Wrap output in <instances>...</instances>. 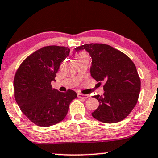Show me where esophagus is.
Returning a JSON list of instances; mask_svg holds the SVG:
<instances>
[{
  "label": "esophagus",
  "instance_id": "esophagus-1",
  "mask_svg": "<svg viewBox=\"0 0 158 158\" xmlns=\"http://www.w3.org/2000/svg\"><path fill=\"white\" fill-rule=\"evenodd\" d=\"M77 97H79V98H83V99H86L89 97V95L87 94H81V93H77Z\"/></svg>",
  "mask_w": 158,
  "mask_h": 158
}]
</instances>
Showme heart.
Returning a JSON list of instances; mask_svg holds the SVG:
<instances>
[{
  "instance_id": "obj_1",
  "label": "heart",
  "mask_w": 158,
  "mask_h": 158,
  "mask_svg": "<svg viewBox=\"0 0 158 158\" xmlns=\"http://www.w3.org/2000/svg\"><path fill=\"white\" fill-rule=\"evenodd\" d=\"M89 58L88 56H87V54L85 53V52H79V53L76 56V60H77H77L81 59V58Z\"/></svg>"
}]
</instances>
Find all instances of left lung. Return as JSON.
<instances>
[{
    "label": "left lung",
    "instance_id": "8db88e82",
    "mask_svg": "<svg viewBox=\"0 0 158 158\" xmlns=\"http://www.w3.org/2000/svg\"><path fill=\"white\" fill-rule=\"evenodd\" d=\"M90 54L91 77L104 82L102 95L93 97L98 106L91 115L103 123H116L124 119L135 108L141 90V79L132 60L120 50L106 44H85L75 48Z\"/></svg>",
    "mask_w": 158,
    "mask_h": 158
}]
</instances>
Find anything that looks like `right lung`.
Instances as JSON below:
<instances>
[{
    "label": "right lung",
    "mask_w": 158,
    "mask_h": 158,
    "mask_svg": "<svg viewBox=\"0 0 158 158\" xmlns=\"http://www.w3.org/2000/svg\"><path fill=\"white\" fill-rule=\"evenodd\" d=\"M70 50L50 45L28 56L19 65L14 77L15 100L25 116L40 127L58 123L67 116L70 102L77 97L73 90L60 92L52 87L60 64Z\"/></svg>",
    "instance_id": "1"
}]
</instances>
